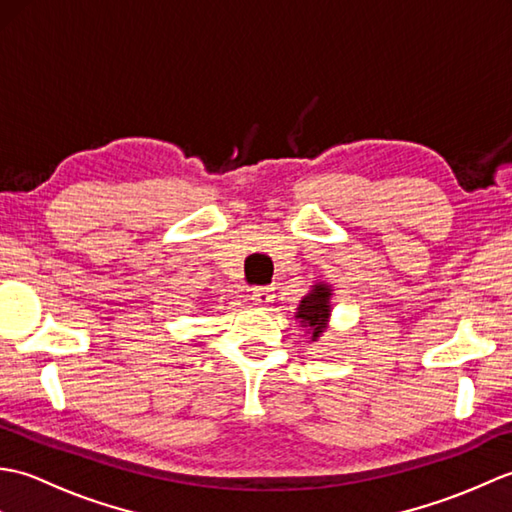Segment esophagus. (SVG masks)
Returning <instances> with one entry per match:
<instances>
[{
  "label": "esophagus",
  "instance_id": "obj_1",
  "mask_svg": "<svg viewBox=\"0 0 512 512\" xmlns=\"http://www.w3.org/2000/svg\"><path fill=\"white\" fill-rule=\"evenodd\" d=\"M250 299H253L255 306L266 308L268 303L275 299V290L273 288H253V292H250Z\"/></svg>",
  "mask_w": 512,
  "mask_h": 512
}]
</instances>
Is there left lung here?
I'll return each instance as SVG.
<instances>
[{
	"instance_id": "obj_1",
	"label": "left lung",
	"mask_w": 512,
	"mask_h": 512,
	"mask_svg": "<svg viewBox=\"0 0 512 512\" xmlns=\"http://www.w3.org/2000/svg\"><path fill=\"white\" fill-rule=\"evenodd\" d=\"M330 297H332V290L328 284H314L312 290L299 303L295 317L299 319L303 328L308 330L312 341H317L325 332V328H328V319L332 312Z\"/></svg>"
}]
</instances>
